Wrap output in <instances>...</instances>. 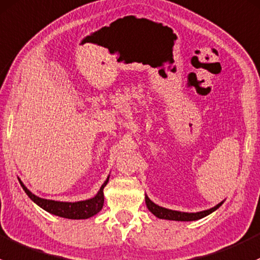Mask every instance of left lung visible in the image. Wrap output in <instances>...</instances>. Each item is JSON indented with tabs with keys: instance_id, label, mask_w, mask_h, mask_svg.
<instances>
[{
	"instance_id": "8db88e82",
	"label": "left lung",
	"mask_w": 260,
	"mask_h": 260,
	"mask_svg": "<svg viewBox=\"0 0 260 260\" xmlns=\"http://www.w3.org/2000/svg\"><path fill=\"white\" fill-rule=\"evenodd\" d=\"M145 203L149 211H151V213L159 219H167V220H175V221H194V220H199V219L204 218V216L209 215V214L213 213V211L219 209L220 205L224 203V200L219 203V204H216L215 207L210 208V209L197 211V213H185V211L167 209V208H162L160 207V205L155 204L154 202H151L146 194H145Z\"/></svg>"
}]
</instances>
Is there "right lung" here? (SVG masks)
Returning a JSON list of instances; mask_svg holds the SVG:
<instances>
[{
  "mask_svg": "<svg viewBox=\"0 0 260 260\" xmlns=\"http://www.w3.org/2000/svg\"><path fill=\"white\" fill-rule=\"evenodd\" d=\"M109 178H110V175L106 178V180L104 181V184L101 185L100 190H99L95 197L86 200H80V202H58V200L44 199V198H40L37 195H35L34 192H31L30 190L26 188L25 184L21 181V179H17L20 181L22 189L25 190V192L28 195V198H30L32 202L39 205L40 208H42L44 210H46L47 213H51L53 215H57L66 219H89L91 216L96 215L99 211L103 209L104 188L109 183Z\"/></svg>",
  "mask_w": 260,
  "mask_h": 260,
  "instance_id": "add662e5",
  "label": "right lung"
}]
</instances>
